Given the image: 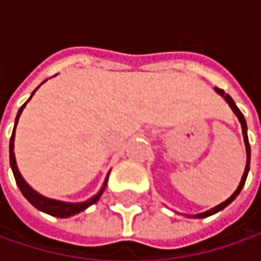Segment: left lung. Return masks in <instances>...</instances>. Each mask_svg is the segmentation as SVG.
Returning a JSON list of instances; mask_svg holds the SVG:
<instances>
[{
  "mask_svg": "<svg viewBox=\"0 0 261 261\" xmlns=\"http://www.w3.org/2000/svg\"><path fill=\"white\" fill-rule=\"evenodd\" d=\"M215 91L218 94H221L224 98H225V101L229 105V107L232 109V112L236 113V116L238 117V120H240V123H241V127H243V136H244V144H246V151H247V164H246V170H244V174L241 177V181H240V185L237 187V190L232 193V195L229 196L228 199H226L225 202H222V203H219L215 207H212V209H209V211H206V212H202V214H197V215H193L192 218H206V216H211L216 214V212H219V211H222L224 207L229 205L234 199H236L237 196L240 195V192H241V189L244 187V183H246L247 180V175H248V170H250V154H251V149H250V144H248V136H247V123H246V119H244V115L240 112V109L237 107L236 103H234V100L231 98V95L225 94V91L224 90H221V88H218L215 87Z\"/></svg>",
  "mask_w": 261,
  "mask_h": 261,
  "instance_id": "left-lung-1",
  "label": "left lung"
}]
</instances>
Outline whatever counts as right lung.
Returning <instances> with one entry per match:
<instances>
[{"mask_svg": "<svg viewBox=\"0 0 261 261\" xmlns=\"http://www.w3.org/2000/svg\"><path fill=\"white\" fill-rule=\"evenodd\" d=\"M45 83V81H43ZM40 87V86H39ZM37 87V88H39ZM36 88V90H37ZM36 90L32 93L30 95V98L33 97V94L36 93ZM29 98V100H30ZM29 100L25 101L24 105L20 107V110H18V113H17V117H15V122H14V129H13V135H11V139H10V166H11V170H13V174H14L15 178V183L18 186V189H20V192L23 193L25 199L32 203V205L35 206L36 209H39V211H42V212H45L47 215H52L56 216V218H69V216L76 215V214H80V212H83V211H86L88 206H91L93 203H95L98 199H100V196L103 195V192H105L106 185H107V180H109V174L106 177L105 183L101 186V189H100V192L97 193L93 197H90L88 200L86 202H80V203H69V202H61V200H55V199H49V197H45V196H42L40 193H37L36 190H33L30 186L25 183V180L23 178V175L20 174V171H18V168H17V163H15V155H14V134H15V126L18 123V117L21 115V112H23V109L25 107V105L29 103Z\"/></svg>", "mask_w": 261, "mask_h": 261, "instance_id": "add662e5", "label": "right lung"}]
</instances>
